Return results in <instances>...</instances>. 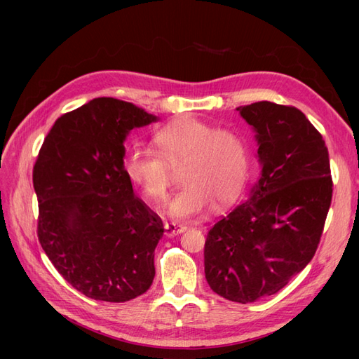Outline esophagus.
<instances>
[{"instance_id":"obj_1","label":"esophagus","mask_w":359,"mask_h":359,"mask_svg":"<svg viewBox=\"0 0 359 359\" xmlns=\"http://www.w3.org/2000/svg\"><path fill=\"white\" fill-rule=\"evenodd\" d=\"M187 231L186 226L178 224V223H165V235L166 236H175L180 233H184Z\"/></svg>"}]
</instances>
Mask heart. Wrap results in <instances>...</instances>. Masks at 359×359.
Here are the masks:
<instances>
[{
	"label": "heart",
	"instance_id": "heart-1",
	"mask_svg": "<svg viewBox=\"0 0 359 359\" xmlns=\"http://www.w3.org/2000/svg\"><path fill=\"white\" fill-rule=\"evenodd\" d=\"M157 151L132 147L123 160L128 181L153 202L166 198L170 166L182 170L184 187L166 205L173 220H191L211 208L222 210L240 196L248 178L244 140L229 130L198 118H180L154 135Z\"/></svg>",
	"mask_w": 359,
	"mask_h": 359
}]
</instances>
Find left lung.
Masks as SVG:
<instances>
[{
    "instance_id": "left-lung-1",
    "label": "left lung",
    "mask_w": 359,
    "mask_h": 359,
    "mask_svg": "<svg viewBox=\"0 0 359 359\" xmlns=\"http://www.w3.org/2000/svg\"><path fill=\"white\" fill-rule=\"evenodd\" d=\"M253 128L259 178L248 199L205 243V277L229 301L274 295L313 259L331 205L328 148L299 109L271 102L236 107Z\"/></svg>"
}]
</instances>
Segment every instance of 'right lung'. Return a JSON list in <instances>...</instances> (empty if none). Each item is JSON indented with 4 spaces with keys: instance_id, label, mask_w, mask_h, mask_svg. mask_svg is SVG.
Instances as JSON below:
<instances>
[{
    "instance_id": "right-lung-1",
    "label": "right lung",
    "mask_w": 359,
    "mask_h": 359,
    "mask_svg": "<svg viewBox=\"0 0 359 359\" xmlns=\"http://www.w3.org/2000/svg\"><path fill=\"white\" fill-rule=\"evenodd\" d=\"M158 116L100 97L60 116L32 170L39 241L64 280L85 297L126 302L156 276L163 223L135 198L126 177L124 142Z\"/></svg>"
}]
</instances>
